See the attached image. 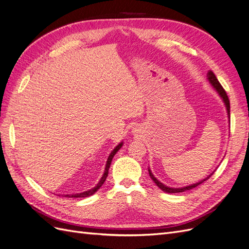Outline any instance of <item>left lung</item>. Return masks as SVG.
Masks as SVG:
<instances>
[{
  "instance_id": "left-lung-1",
  "label": "left lung",
  "mask_w": 249,
  "mask_h": 249,
  "mask_svg": "<svg viewBox=\"0 0 249 249\" xmlns=\"http://www.w3.org/2000/svg\"><path fill=\"white\" fill-rule=\"evenodd\" d=\"M207 77H208V80H209V82H210V84L213 86V88L216 90L217 93L219 94V96L222 99V101H223V103H224V106H225V108H227V112H228L229 119H230V100H229L227 92H225V90H224L223 87L220 85L219 81L217 80L216 76H215L214 72H213L212 71H208ZM148 173H149L150 178H152V179L154 180L155 184H156L158 187H159L162 191L166 192V193H179V192H185V191H187V190H191V189H193V188L197 187L198 185H200L201 183L205 182V180H207L208 178H210V177L213 175L214 171H213L212 173H211L210 176H208L206 178H203V179L199 180V182L195 183V184H191V185H189V186H185V187H182V188H172V187H168V186H166V185H164L163 183L160 182L159 179H157V178L153 175V172H152V170L149 169V167H148Z\"/></svg>"
}]
</instances>
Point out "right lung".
Wrapping results in <instances>:
<instances>
[{
  "instance_id": "1",
  "label": "right lung",
  "mask_w": 249,
  "mask_h": 249,
  "mask_svg": "<svg viewBox=\"0 0 249 249\" xmlns=\"http://www.w3.org/2000/svg\"><path fill=\"white\" fill-rule=\"evenodd\" d=\"M123 144H124V142H120L118 145H116V147L112 150L111 152V154L109 155V157H108V160H107V163H106V167H105V171H104V175H103V177L101 178V179H100V182L97 183V185L94 187V188H92V189H89V190H87V191H84V192H82V193H77V194H71V195H65V196H67V197H88V196H90V195H92V194H94L97 190L100 189V188L103 186V184L105 183V180H106V178H107V177H108V173H109V168H110V165H111V162H112V159H113V157L115 156V154L118 152V150L122 148V146H123Z\"/></svg>"
}]
</instances>
